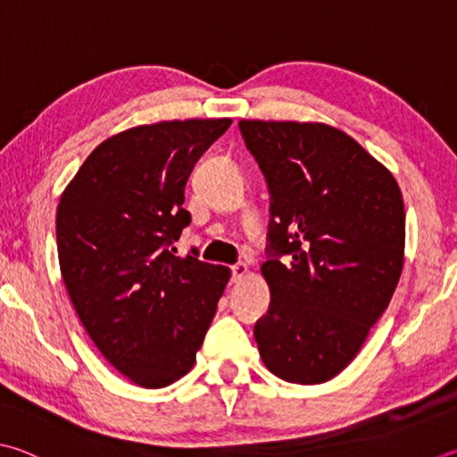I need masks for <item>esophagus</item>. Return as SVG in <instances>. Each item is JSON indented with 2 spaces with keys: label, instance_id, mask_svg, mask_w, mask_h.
<instances>
[{
  "label": "esophagus",
  "instance_id": "obj_1",
  "mask_svg": "<svg viewBox=\"0 0 457 457\" xmlns=\"http://www.w3.org/2000/svg\"><path fill=\"white\" fill-rule=\"evenodd\" d=\"M231 273H234V276H231V281H234V284H239V281H244L247 273H250V268H247V263L239 262L231 268Z\"/></svg>",
  "mask_w": 457,
  "mask_h": 457
}]
</instances>
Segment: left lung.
<instances>
[{
	"label": "left lung",
	"mask_w": 457,
	"mask_h": 457,
	"mask_svg": "<svg viewBox=\"0 0 457 457\" xmlns=\"http://www.w3.org/2000/svg\"><path fill=\"white\" fill-rule=\"evenodd\" d=\"M239 129L271 194V257L262 263L271 303L255 323L257 350L273 376L323 384L358 355L400 281V186L328 123L242 120Z\"/></svg>",
	"instance_id": "left-lung-1"
}]
</instances>
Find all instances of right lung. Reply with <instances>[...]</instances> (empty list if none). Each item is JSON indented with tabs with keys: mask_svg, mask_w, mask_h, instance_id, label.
I'll use <instances>...</instances> for the list:
<instances>
[{
	"mask_svg": "<svg viewBox=\"0 0 457 457\" xmlns=\"http://www.w3.org/2000/svg\"><path fill=\"white\" fill-rule=\"evenodd\" d=\"M229 118L129 128L99 144L65 186L55 236L70 300L104 358L142 387L194 368L231 271L176 255L186 184Z\"/></svg>",
	"mask_w": 457,
	"mask_h": 457,
	"instance_id": "right-lung-1",
	"label": "right lung"
}]
</instances>
